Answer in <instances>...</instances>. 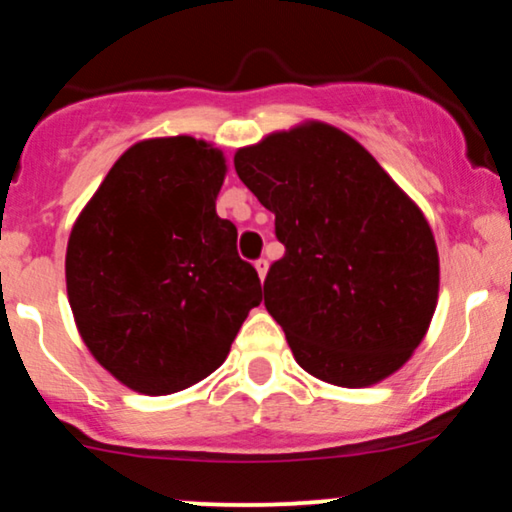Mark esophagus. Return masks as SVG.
<instances>
[{
	"mask_svg": "<svg viewBox=\"0 0 512 512\" xmlns=\"http://www.w3.org/2000/svg\"><path fill=\"white\" fill-rule=\"evenodd\" d=\"M255 269H257V274H260V279L264 281V276H267V269H269V262L267 260H257Z\"/></svg>",
	"mask_w": 512,
	"mask_h": 512,
	"instance_id": "obj_1",
	"label": "esophagus"
}]
</instances>
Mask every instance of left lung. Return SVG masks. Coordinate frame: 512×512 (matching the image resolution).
<instances>
[{"mask_svg": "<svg viewBox=\"0 0 512 512\" xmlns=\"http://www.w3.org/2000/svg\"><path fill=\"white\" fill-rule=\"evenodd\" d=\"M233 163L286 248L264 305L298 366L337 387L397 373L438 305V245L419 204L351 134L320 120L240 146Z\"/></svg>", "mask_w": 512, "mask_h": 512, "instance_id": "left-lung-1", "label": "left lung"}]
</instances>
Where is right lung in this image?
<instances>
[{
    "mask_svg": "<svg viewBox=\"0 0 512 512\" xmlns=\"http://www.w3.org/2000/svg\"><path fill=\"white\" fill-rule=\"evenodd\" d=\"M226 173L204 139H142L76 216L64 257L76 330L129 390L173 395L207 378L262 301L236 226L216 214Z\"/></svg>",
    "mask_w": 512,
    "mask_h": 512,
    "instance_id": "obj_1",
    "label": "right lung"
}]
</instances>
